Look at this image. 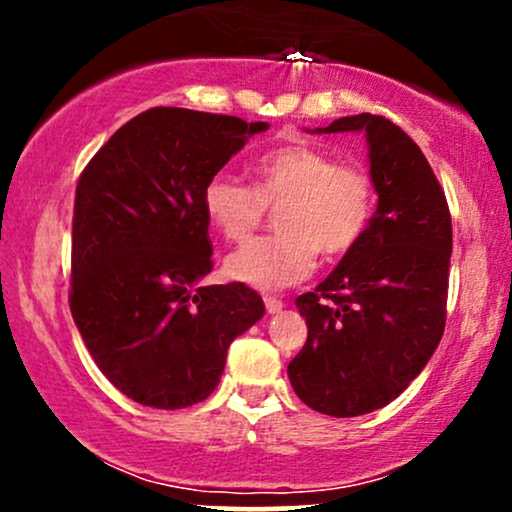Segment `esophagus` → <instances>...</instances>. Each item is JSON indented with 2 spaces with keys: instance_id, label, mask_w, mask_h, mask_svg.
I'll list each match as a JSON object with an SVG mask.
<instances>
[{
  "instance_id": "34e87169",
  "label": "esophagus",
  "mask_w": 512,
  "mask_h": 512,
  "mask_svg": "<svg viewBox=\"0 0 512 512\" xmlns=\"http://www.w3.org/2000/svg\"><path fill=\"white\" fill-rule=\"evenodd\" d=\"M264 308H267L269 315H276V313H281V310H284V301H281V298H276V296H264Z\"/></svg>"
}]
</instances>
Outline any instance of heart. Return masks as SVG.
I'll list each match as a JSON object with an SVG mask.
<instances>
[{
    "mask_svg": "<svg viewBox=\"0 0 512 512\" xmlns=\"http://www.w3.org/2000/svg\"><path fill=\"white\" fill-rule=\"evenodd\" d=\"M255 187L233 175H214L202 207L211 226L231 243H245L276 209L281 233L252 240L226 260L233 281L281 291L315 272L317 252L342 257L361 243L373 219V182L361 168L342 166L308 144H284L252 166Z\"/></svg>",
    "mask_w": 512,
    "mask_h": 512,
    "instance_id": "heart-1",
    "label": "heart"
}]
</instances>
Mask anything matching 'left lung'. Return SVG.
I'll return each instance as SVG.
<instances>
[{"label":"left lung","instance_id":"8db88e82","mask_svg":"<svg viewBox=\"0 0 512 512\" xmlns=\"http://www.w3.org/2000/svg\"><path fill=\"white\" fill-rule=\"evenodd\" d=\"M315 132L366 134L378 195L361 243L296 298L308 339L289 363L291 387L310 409L349 419L397 399L438 349L452 223L426 156L390 120L361 113Z\"/></svg>","mask_w":512,"mask_h":512}]
</instances>
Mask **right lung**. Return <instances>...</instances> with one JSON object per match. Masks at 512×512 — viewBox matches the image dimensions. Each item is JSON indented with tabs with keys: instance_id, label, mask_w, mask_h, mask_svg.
I'll list each match as a JSON object with an SVG mask.
<instances>
[{
	"instance_id": "1",
	"label": "right lung",
	"mask_w": 512,
	"mask_h": 512,
	"mask_svg": "<svg viewBox=\"0 0 512 512\" xmlns=\"http://www.w3.org/2000/svg\"><path fill=\"white\" fill-rule=\"evenodd\" d=\"M267 122L151 108L91 158L74 199L69 308L122 395L185 409L219 385L228 346L264 315L260 293L211 272L207 182Z\"/></svg>"
}]
</instances>
